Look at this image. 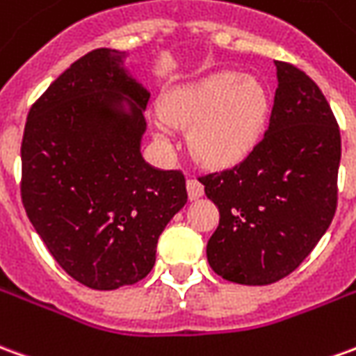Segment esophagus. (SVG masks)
Masks as SVG:
<instances>
[{
	"label": "esophagus",
	"mask_w": 356,
	"mask_h": 356,
	"mask_svg": "<svg viewBox=\"0 0 356 356\" xmlns=\"http://www.w3.org/2000/svg\"><path fill=\"white\" fill-rule=\"evenodd\" d=\"M186 193L191 200H196L204 195V186L198 179H186Z\"/></svg>",
	"instance_id": "34e87169"
}]
</instances>
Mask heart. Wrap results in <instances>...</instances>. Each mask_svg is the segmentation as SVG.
<instances>
[{"mask_svg":"<svg viewBox=\"0 0 356 356\" xmlns=\"http://www.w3.org/2000/svg\"><path fill=\"white\" fill-rule=\"evenodd\" d=\"M160 111L170 125L191 127L188 148L196 160L225 168L245 160L258 146L270 118V94L256 76L218 71L165 94ZM154 136L161 144L170 143L163 121L156 123Z\"/></svg>","mask_w":356,"mask_h":356,"instance_id":"obj_1","label":"heart"}]
</instances>
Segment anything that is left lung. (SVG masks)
Listing matches in <instances>:
<instances>
[{"instance_id":"8db88e82","label":"left lung","mask_w":356,"mask_h":356,"mask_svg":"<svg viewBox=\"0 0 356 356\" xmlns=\"http://www.w3.org/2000/svg\"><path fill=\"white\" fill-rule=\"evenodd\" d=\"M270 127L245 160L198 181L220 210L208 264L223 280L268 285L295 272L334 220L341 135L318 84L275 61Z\"/></svg>"}]
</instances>
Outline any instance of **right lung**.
I'll list each match as a JSON object with an SVG mask.
<instances>
[{"label":"right lung","instance_id":"obj_1","mask_svg":"<svg viewBox=\"0 0 356 356\" xmlns=\"http://www.w3.org/2000/svg\"><path fill=\"white\" fill-rule=\"evenodd\" d=\"M125 51L92 49L32 104L21 196L34 229L73 280L111 291L146 277L161 231L185 206V175L140 154L150 92Z\"/></svg>","mask_w":356,"mask_h":356}]
</instances>
